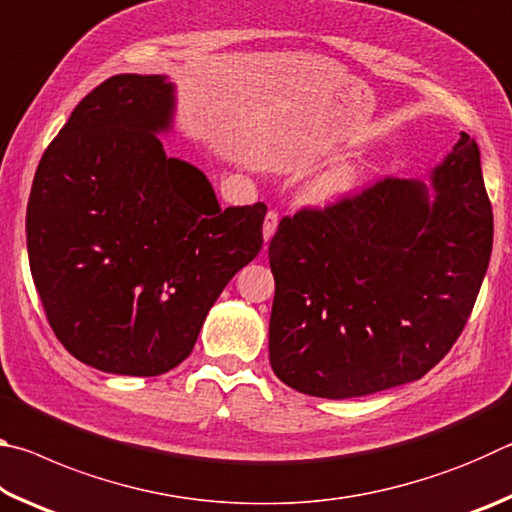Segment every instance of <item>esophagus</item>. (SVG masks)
<instances>
[{"label": "esophagus", "mask_w": 512, "mask_h": 512, "mask_svg": "<svg viewBox=\"0 0 512 512\" xmlns=\"http://www.w3.org/2000/svg\"><path fill=\"white\" fill-rule=\"evenodd\" d=\"M275 230H277V214L268 212L266 219H264V244L271 241V237L275 235Z\"/></svg>", "instance_id": "34e87169"}]
</instances>
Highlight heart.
Segmentation results:
<instances>
[{"label": "heart", "instance_id": "obj_1", "mask_svg": "<svg viewBox=\"0 0 512 512\" xmlns=\"http://www.w3.org/2000/svg\"><path fill=\"white\" fill-rule=\"evenodd\" d=\"M363 180V167L359 162H343L336 164L311 183L309 201L320 207L341 205L357 194Z\"/></svg>", "mask_w": 512, "mask_h": 512}]
</instances>
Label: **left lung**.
Listing matches in <instances>:
<instances>
[{"mask_svg": "<svg viewBox=\"0 0 512 512\" xmlns=\"http://www.w3.org/2000/svg\"><path fill=\"white\" fill-rule=\"evenodd\" d=\"M490 253L492 207L467 133L429 183L386 178L287 216L268 246L273 372L327 400L424 377L463 332Z\"/></svg>", "mask_w": 512, "mask_h": 512, "instance_id": "8db88e82", "label": "left lung"}]
</instances>
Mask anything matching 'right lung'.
<instances>
[{
	"mask_svg": "<svg viewBox=\"0 0 512 512\" xmlns=\"http://www.w3.org/2000/svg\"><path fill=\"white\" fill-rule=\"evenodd\" d=\"M176 85L117 74L42 155L27 250L65 350L112 375L155 377L194 350L207 311L262 250L266 205L221 210L205 173L169 158Z\"/></svg>",
	"mask_w": 512,
	"mask_h": 512,
	"instance_id": "right-lung-1",
	"label": "right lung"
}]
</instances>
